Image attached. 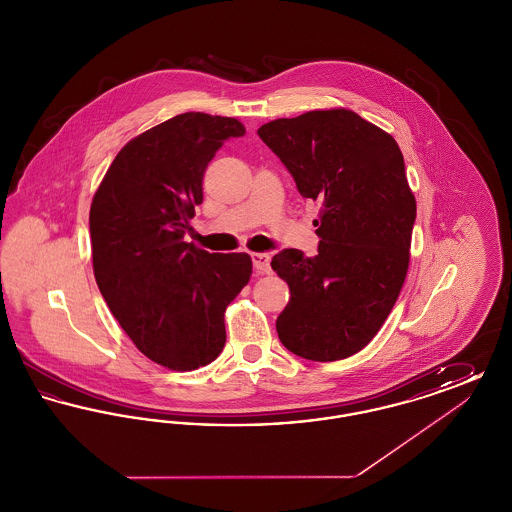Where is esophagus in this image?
I'll list each match as a JSON object with an SVG mask.
<instances>
[{
    "label": "esophagus",
    "mask_w": 512,
    "mask_h": 512,
    "mask_svg": "<svg viewBox=\"0 0 512 512\" xmlns=\"http://www.w3.org/2000/svg\"><path fill=\"white\" fill-rule=\"evenodd\" d=\"M251 261H253V268L259 274H268L270 272V257L268 253H251Z\"/></svg>",
    "instance_id": "34e87169"
}]
</instances>
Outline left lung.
I'll list each match as a JSON object with an SVG mask.
<instances>
[{"mask_svg": "<svg viewBox=\"0 0 512 512\" xmlns=\"http://www.w3.org/2000/svg\"><path fill=\"white\" fill-rule=\"evenodd\" d=\"M257 134L297 192L322 205L317 255L282 249L270 263L290 286L278 338L309 361L351 357L378 334L407 276L416 201L403 153L347 109L267 122Z\"/></svg>", "mask_w": 512, "mask_h": 512, "instance_id": "1", "label": "left lung"}]
</instances>
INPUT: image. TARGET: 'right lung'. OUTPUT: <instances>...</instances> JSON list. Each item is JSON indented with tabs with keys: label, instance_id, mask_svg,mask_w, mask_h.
Segmentation results:
<instances>
[{
	"label": "right lung",
	"instance_id": "right-lung-1",
	"mask_svg": "<svg viewBox=\"0 0 512 512\" xmlns=\"http://www.w3.org/2000/svg\"><path fill=\"white\" fill-rule=\"evenodd\" d=\"M244 134L230 117L176 115L122 147L92 201L99 292L134 345L171 370L219 357L224 311L251 276L247 253H209L184 242L209 161Z\"/></svg>",
	"mask_w": 512,
	"mask_h": 512
}]
</instances>
